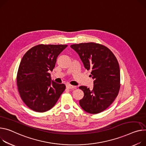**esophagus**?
I'll use <instances>...</instances> for the list:
<instances>
[{"label": "esophagus", "instance_id": "34e87169", "mask_svg": "<svg viewBox=\"0 0 146 146\" xmlns=\"http://www.w3.org/2000/svg\"><path fill=\"white\" fill-rule=\"evenodd\" d=\"M66 88L67 89H74V88H75V86H74V85H70V84H66Z\"/></svg>", "mask_w": 146, "mask_h": 146}]
</instances>
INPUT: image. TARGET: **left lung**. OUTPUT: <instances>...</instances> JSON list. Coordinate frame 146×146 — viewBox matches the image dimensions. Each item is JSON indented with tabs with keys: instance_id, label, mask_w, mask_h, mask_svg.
<instances>
[{
	"instance_id": "8db88e82",
	"label": "left lung",
	"mask_w": 146,
	"mask_h": 146,
	"mask_svg": "<svg viewBox=\"0 0 146 146\" xmlns=\"http://www.w3.org/2000/svg\"><path fill=\"white\" fill-rule=\"evenodd\" d=\"M87 70H91L94 86L89 89L81 86L84 96L80 100L81 107L91 114L106 109L117 97L120 87V74L118 61L108 47L103 45L87 42L71 45Z\"/></svg>"
}]
</instances>
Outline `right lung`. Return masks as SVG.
<instances>
[{
	"instance_id": "1",
	"label": "right lung",
	"mask_w": 146,
	"mask_h": 146,
	"mask_svg": "<svg viewBox=\"0 0 146 146\" xmlns=\"http://www.w3.org/2000/svg\"><path fill=\"white\" fill-rule=\"evenodd\" d=\"M67 45L40 44L24 55L17 74L20 96L31 110L44 112L51 109L64 91L65 85L51 80L58 55Z\"/></svg>"
}]
</instances>
